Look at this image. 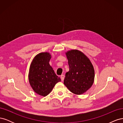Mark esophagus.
Returning a JSON list of instances; mask_svg holds the SVG:
<instances>
[{"mask_svg":"<svg viewBox=\"0 0 123 123\" xmlns=\"http://www.w3.org/2000/svg\"><path fill=\"white\" fill-rule=\"evenodd\" d=\"M61 77L62 80V81H64V79H65V75H63V74H62V75H61Z\"/></svg>","mask_w":123,"mask_h":123,"instance_id":"1","label":"esophagus"}]
</instances>
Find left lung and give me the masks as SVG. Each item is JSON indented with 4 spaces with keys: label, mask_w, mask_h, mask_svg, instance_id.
Masks as SVG:
<instances>
[{
    "label": "left lung",
    "mask_w": 123,
    "mask_h": 123,
    "mask_svg": "<svg viewBox=\"0 0 123 123\" xmlns=\"http://www.w3.org/2000/svg\"><path fill=\"white\" fill-rule=\"evenodd\" d=\"M69 71L66 73L64 84L73 93L81 95L88 90L94 80V69L89 58L80 50L65 53Z\"/></svg>",
    "instance_id": "1"
}]
</instances>
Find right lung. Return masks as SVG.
Instances as JSON below:
<instances>
[{
    "instance_id": "1",
    "label": "right lung",
    "mask_w": 123,
    "mask_h": 123,
    "mask_svg": "<svg viewBox=\"0 0 123 123\" xmlns=\"http://www.w3.org/2000/svg\"><path fill=\"white\" fill-rule=\"evenodd\" d=\"M51 57L49 52H41L33 59L30 66V85L33 91L43 96L49 94L56 84L61 81L49 64Z\"/></svg>"
}]
</instances>
